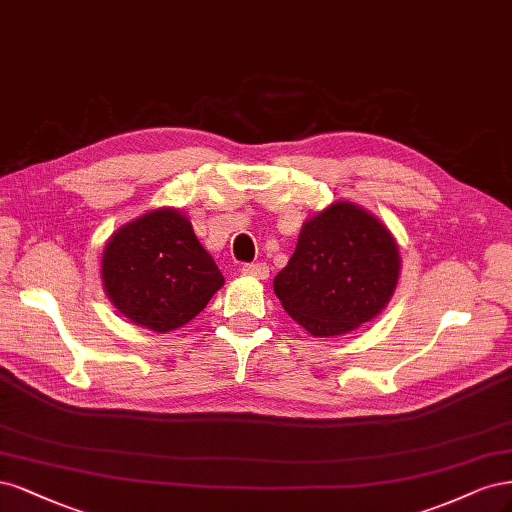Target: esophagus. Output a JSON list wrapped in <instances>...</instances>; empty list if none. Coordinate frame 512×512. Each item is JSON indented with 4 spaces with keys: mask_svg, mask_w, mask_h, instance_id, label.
<instances>
[{
    "mask_svg": "<svg viewBox=\"0 0 512 512\" xmlns=\"http://www.w3.org/2000/svg\"><path fill=\"white\" fill-rule=\"evenodd\" d=\"M242 272L244 274H249V276H255V278H268L270 276V268H268V263H244L242 266Z\"/></svg>",
    "mask_w": 512,
    "mask_h": 512,
    "instance_id": "34e87169",
    "label": "esophagus"
}]
</instances>
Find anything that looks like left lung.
Here are the masks:
<instances>
[{"mask_svg": "<svg viewBox=\"0 0 512 512\" xmlns=\"http://www.w3.org/2000/svg\"><path fill=\"white\" fill-rule=\"evenodd\" d=\"M398 274L400 253L389 229L359 206L336 202L304 223L274 293L312 336H340L387 306Z\"/></svg>", "mask_w": 512, "mask_h": 512, "instance_id": "1", "label": "left lung"}]
</instances>
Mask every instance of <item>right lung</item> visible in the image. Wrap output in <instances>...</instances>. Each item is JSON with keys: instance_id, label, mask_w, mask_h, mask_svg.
Returning <instances> with one entry per match:
<instances>
[{"instance_id": "obj_1", "label": "right lung", "mask_w": 512, "mask_h": 512, "mask_svg": "<svg viewBox=\"0 0 512 512\" xmlns=\"http://www.w3.org/2000/svg\"><path fill=\"white\" fill-rule=\"evenodd\" d=\"M104 289L127 319L170 332L200 315L223 285L185 214L161 208L123 225L102 259Z\"/></svg>"}]
</instances>
